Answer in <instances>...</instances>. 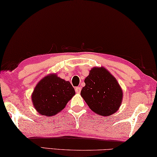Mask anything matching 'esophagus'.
<instances>
[{"label":"esophagus","mask_w":157,"mask_h":157,"mask_svg":"<svg viewBox=\"0 0 157 157\" xmlns=\"http://www.w3.org/2000/svg\"><path fill=\"white\" fill-rule=\"evenodd\" d=\"M81 87H79V86H78V87L75 88V91L77 94H79L81 92Z\"/></svg>","instance_id":"34e87169"}]
</instances>
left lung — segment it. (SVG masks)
<instances>
[{
	"label": "left lung",
	"mask_w": 157,
	"mask_h": 157,
	"mask_svg": "<svg viewBox=\"0 0 157 157\" xmlns=\"http://www.w3.org/2000/svg\"><path fill=\"white\" fill-rule=\"evenodd\" d=\"M84 82L81 96L92 111L106 117L119 110L123 98L122 89L108 70L94 67Z\"/></svg>",
	"instance_id": "1"
}]
</instances>
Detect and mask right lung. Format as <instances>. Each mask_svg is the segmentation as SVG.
I'll use <instances>...</instances> for the list:
<instances>
[{
	"label": "right lung",
	"mask_w": 157,
	"mask_h": 157,
	"mask_svg": "<svg viewBox=\"0 0 157 157\" xmlns=\"http://www.w3.org/2000/svg\"><path fill=\"white\" fill-rule=\"evenodd\" d=\"M75 94V89L68 81L56 74H49L37 84L31 99L38 113L51 117L60 113Z\"/></svg>",
	"instance_id": "obj_1"
}]
</instances>
